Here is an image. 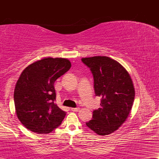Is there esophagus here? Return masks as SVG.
<instances>
[{
	"label": "esophagus",
	"instance_id": "1",
	"mask_svg": "<svg viewBox=\"0 0 159 159\" xmlns=\"http://www.w3.org/2000/svg\"><path fill=\"white\" fill-rule=\"evenodd\" d=\"M80 110V107H72V108H71V111H78Z\"/></svg>",
	"mask_w": 159,
	"mask_h": 159
}]
</instances>
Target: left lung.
Returning a JSON list of instances; mask_svg holds the SVG:
<instances>
[{
	"label": "left lung",
	"mask_w": 159,
	"mask_h": 159,
	"mask_svg": "<svg viewBox=\"0 0 159 159\" xmlns=\"http://www.w3.org/2000/svg\"><path fill=\"white\" fill-rule=\"evenodd\" d=\"M93 75L94 90L102 98L101 107L93 112L86 123L98 135L111 134L123 125L131 112L134 100L133 82L126 69L108 57L82 58Z\"/></svg>",
	"instance_id": "1"
}]
</instances>
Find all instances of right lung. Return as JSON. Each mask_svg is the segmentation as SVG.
I'll list each match as a JSON object with an SVG mask.
<instances>
[{
    "mask_svg": "<svg viewBox=\"0 0 159 159\" xmlns=\"http://www.w3.org/2000/svg\"><path fill=\"white\" fill-rule=\"evenodd\" d=\"M66 58L45 57L20 75L14 90L16 112L28 130L48 134L61 125L66 112L54 103V82L70 69Z\"/></svg>",
    "mask_w": 159,
    "mask_h": 159,
    "instance_id": "obj_1",
    "label": "right lung"
}]
</instances>
